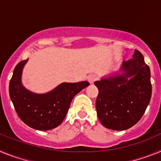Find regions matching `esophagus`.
<instances>
[{"label": "esophagus", "instance_id": "obj_1", "mask_svg": "<svg viewBox=\"0 0 161 161\" xmlns=\"http://www.w3.org/2000/svg\"><path fill=\"white\" fill-rule=\"evenodd\" d=\"M87 80L89 83L93 84V82H94L95 80H97V76L96 75H94V74H90V75H89V76H88Z\"/></svg>", "mask_w": 161, "mask_h": 161}]
</instances>
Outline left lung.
I'll use <instances>...</instances> for the list:
<instances>
[{
  "label": "left lung",
  "instance_id": "1",
  "mask_svg": "<svg viewBox=\"0 0 161 161\" xmlns=\"http://www.w3.org/2000/svg\"><path fill=\"white\" fill-rule=\"evenodd\" d=\"M132 57L123 61L119 72L94 82L98 119L110 130H124L136 125L150 102V68L138 50Z\"/></svg>",
  "mask_w": 161,
  "mask_h": 161
}]
</instances>
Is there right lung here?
<instances>
[{"instance_id":"1","label":"right lung","mask_w":161,"mask_h":161,"mask_svg":"<svg viewBox=\"0 0 161 161\" xmlns=\"http://www.w3.org/2000/svg\"><path fill=\"white\" fill-rule=\"evenodd\" d=\"M28 59L21 61L9 82V96L18 117L31 128L47 130L61 124L72 98L89 86L87 81L64 83L45 93H33L23 86L22 75Z\"/></svg>"}]
</instances>
